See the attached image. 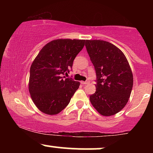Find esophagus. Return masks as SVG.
Instances as JSON below:
<instances>
[{
    "instance_id": "1",
    "label": "esophagus",
    "mask_w": 153,
    "mask_h": 153,
    "mask_svg": "<svg viewBox=\"0 0 153 153\" xmlns=\"http://www.w3.org/2000/svg\"><path fill=\"white\" fill-rule=\"evenodd\" d=\"M82 85H87V84L89 83V80H86V81H81L80 82Z\"/></svg>"
}]
</instances>
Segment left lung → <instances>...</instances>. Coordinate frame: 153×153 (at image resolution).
<instances>
[{
	"label": "left lung",
	"mask_w": 153,
	"mask_h": 153,
	"mask_svg": "<svg viewBox=\"0 0 153 153\" xmlns=\"http://www.w3.org/2000/svg\"><path fill=\"white\" fill-rule=\"evenodd\" d=\"M85 47L96 74V92L90 96L94 107L101 115L118 113L129 101L133 75L124 53L103 40H85Z\"/></svg>",
	"instance_id": "obj_1"
}]
</instances>
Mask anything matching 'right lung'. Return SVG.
<instances>
[{
    "label": "right lung",
    "mask_w": 153,
    "mask_h": 153,
    "mask_svg": "<svg viewBox=\"0 0 153 153\" xmlns=\"http://www.w3.org/2000/svg\"><path fill=\"white\" fill-rule=\"evenodd\" d=\"M85 45V40L57 39L47 44L30 68L29 90L41 111L57 114L64 109L80 86V82L65 75Z\"/></svg>",
    "instance_id": "1"
}]
</instances>
